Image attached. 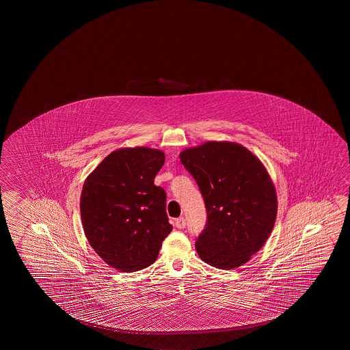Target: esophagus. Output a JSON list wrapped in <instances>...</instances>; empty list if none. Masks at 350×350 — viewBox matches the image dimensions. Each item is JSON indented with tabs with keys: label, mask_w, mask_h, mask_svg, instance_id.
<instances>
[{
	"label": "esophagus",
	"mask_w": 350,
	"mask_h": 350,
	"mask_svg": "<svg viewBox=\"0 0 350 350\" xmlns=\"http://www.w3.org/2000/svg\"><path fill=\"white\" fill-rule=\"evenodd\" d=\"M176 227L177 228H179V230H183L184 227H185V219H184V217H179L176 219Z\"/></svg>",
	"instance_id": "esophagus-1"
}]
</instances>
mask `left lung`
Here are the masks:
<instances>
[{
    "instance_id": "8db88e82",
    "label": "left lung",
    "mask_w": 350,
    "mask_h": 350,
    "mask_svg": "<svg viewBox=\"0 0 350 350\" xmlns=\"http://www.w3.org/2000/svg\"><path fill=\"white\" fill-rule=\"evenodd\" d=\"M179 157L206 206V227L195 243L201 260L221 269L245 264L264 247L277 216L275 185L262 162L230 142H206Z\"/></svg>"
}]
</instances>
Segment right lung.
Returning a JSON list of instances; mask_svg holds the SVG:
<instances>
[{
	"label": "right lung",
	"instance_id": "obj_1",
	"mask_svg": "<svg viewBox=\"0 0 350 350\" xmlns=\"http://www.w3.org/2000/svg\"><path fill=\"white\" fill-rule=\"evenodd\" d=\"M163 163L160 150H116L84 182L81 216L86 239L113 269L134 272L154 264L172 230L166 193L154 184Z\"/></svg>",
	"mask_w": 350,
	"mask_h": 350
}]
</instances>
